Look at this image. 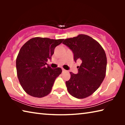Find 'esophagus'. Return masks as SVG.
Segmentation results:
<instances>
[{"mask_svg": "<svg viewBox=\"0 0 125 125\" xmlns=\"http://www.w3.org/2000/svg\"><path fill=\"white\" fill-rule=\"evenodd\" d=\"M66 71H67L65 70V69L62 68V72H66Z\"/></svg>", "mask_w": 125, "mask_h": 125, "instance_id": "34e87169", "label": "esophagus"}]
</instances>
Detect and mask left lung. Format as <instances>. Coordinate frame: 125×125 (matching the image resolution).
I'll list each match as a JSON object with an SVG mask.
<instances>
[{"label": "left lung", "instance_id": "obj_1", "mask_svg": "<svg viewBox=\"0 0 125 125\" xmlns=\"http://www.w3.org/2000/svg\"><path fill=\"white\" fill-rule=\"evenodd\" d=\"M63 43L72 51L75 62L82 61L78 73L70 72V79L65 82L68 92L76 98H85L95 92L104 79L107 65L105 51L96 40L83 34L65 39Z\"/></svg>", "mask_w": 125, "mask_h": 125}]
</instances>
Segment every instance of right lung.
<instances>
[{
  "mask_svg": "<svg viewBox=\"0 0 125 125\" xmlns=\"http://www.w3.org/2000/svg\"><path fill=\"white\" fill-rule=\"evenodd\" d=\"M64 39L34 37L22 46L16 60L19 80L30 95L42 98L50 94L56 78L62 73L61 68L46 67L54 48Z\"/></svg>",
  "mask_w": 125,
  "mask_h": 125,
  "instance_id": "1",
  "label": "right lung"
}]
</instances>
